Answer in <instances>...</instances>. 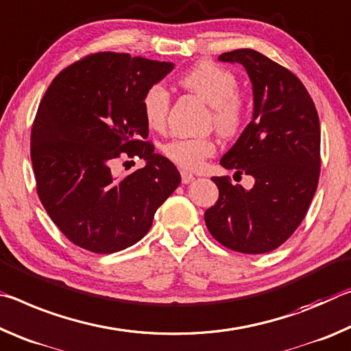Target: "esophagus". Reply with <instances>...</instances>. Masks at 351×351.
Listing matches in <instances>:
<instances>
[{
	"label": "esophagus",
	"instance_id": "34e87169",
	"mask_svg": "<svg viewBox=\"0 0 351 351\" xmlns=\"http://www.w3.org/2000/svg\"><path fill=\"white\" fill-rule=\"evenodd\" d=\"M180 174H182V182L183 183H191L194 179H196V176L191 174V172H188V171H182Z\"/></svg>",
	"mask_w": 351,
	"mask_h": 351
}]
</instances>
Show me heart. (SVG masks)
<instances>
[{
  "mask_svg": "<svg viewBox=\"0 0 351 351\" xmlns=\"http://www.w3.org/2000/svg\"><path fill=\"white\" fill-rule=\"evenodd\" d=\"M182 85L211 106L213 123L222 135H233L239 130L245 117V102L237 88L238 79L227 68L211 62H202L185 73ZM169 91L162 84H154L143 95V113L147 124L162 130L169 113ZM216 151L210 138H174L163 147L172 163L183 169H197L205 158Z\"/></svg>",
  "mask_w": 351,
  "mask_h": 351,
  "instance_id": "heart-1",
  "label": "heart"
}]
</instances>
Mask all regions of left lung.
<instances>
[{"label": "left lung", "instance_id": "8db88e82", "mask_svg": "<svg viewBox=\"0 0 351 351\" xmlns=\"http://www.w3.org/2000/svg\"><path fill=\"white\" fill-rule=\"evenodd\" d=\"M219 60L241 63L254 90L252 121L221 165L252 176L255 185L213 177L219 199L205 211V223L227 249L266 254L295 232L317 189L319 114L302 80L258 51L234 49Z\"/></svg>", "mask_w": 351, "mask_h": 351}]
</instances>
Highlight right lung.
I'll list each match as a JSON object with an SVG mask.
<instances>
[{
  "label": "right lung",
  "mask_w": 351,
  "mask_h": 351,
  "mask_svg": "<svg viewBox=\"0 0 351 351\" xmlns=\"http://www.w3.org/2000/svg\"><path fill=\"white\" fill-rule=\"evenodd\" d=\"M171 62L121 53L90 54L46 90L34 119L31 160L37 194L65 237L95 254L138 243L160 205L180 185L174 163L154 152L143 95L169 74ZM124 153L145 169L112 174Z\"/></svg>",
  "instance_id": "1"
}]
</instances>
